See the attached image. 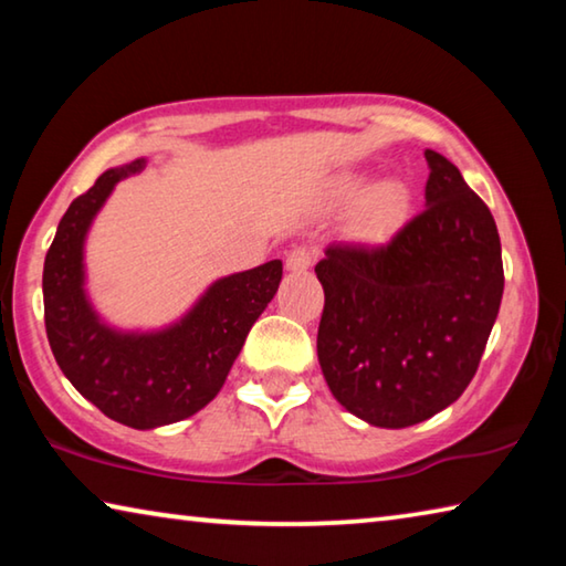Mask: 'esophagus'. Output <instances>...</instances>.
Masks as SVG:
<instances>
[{"label": "esophagus", "mask_w": 566, "mask_h": 566, "mask_svg": "<svg viewBox=\"0 0 566 566\" xmlns=\"http://www.w3.org/2000/svg\"><path fill=\"white\" fill-rule=\"evenodd\" d=\"M314 262V252L310 247H294L290 254H286V270L294 274H302L312 266Z\"/></svg>", "instance_id": "1"}]
</instances>
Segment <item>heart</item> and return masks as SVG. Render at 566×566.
<instances>
[{"label": "heart", "instance_id": "b5f03b06", "mask_svg": "<svg viewBox=\"0 0 566 566\" xmlns=\"http://www.w3.org/2000/svg\"><path fill=\"white\" fill-rule=\"evenodd\" d=\"M359 181H349L347 195H357ZM407 209V189L395 179L377 181L375 187L367 189V195L361 197L359 214L371 227H389L405 214Z\"/></svg>", "mask_w": 566, "mask_h": 566}]
</instances>
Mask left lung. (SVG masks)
I'll return each instance as SVG.
<instances>
[{
  "label": "left lung",
  "instance_id": "left-lung-1",
  "mask_svg": "<svg viewBox=\"0 0 566 566\" xmlns=\"http://www.w3.org/2000/svg\"><path fill=\"white\" fill-rule=\"evenodd\" d=\"M424 212L379 244L334 242L317 357L334 399L367 424H419L462 397L504 292L494 217L452 161L424 149Z\"/></svg>",
  "mask_w": 566,
  "mask_h": 566
}]
</instances>
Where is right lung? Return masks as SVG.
<instances>
[{"label": "right lung", "mask_w": 566, "mask_h": 566, "mask_svg": "<svg viewBox=\"0 0 566 566\" xmlns=\"http://www.w3.org/2000/svg\"><path fill=\"white\" fill-rule=\"evenodd\" d=\"M145 167L147 157L112 167L74 199L42 274L46 339L56 364L84 399L132 429L175 424L205 409L282 282V262L272 260L219 276L165 327L124 329L104 319L87 290L84 247L114 187Z\"/></svg>", "instance_id": "right-lung-1"}]
</instances>
